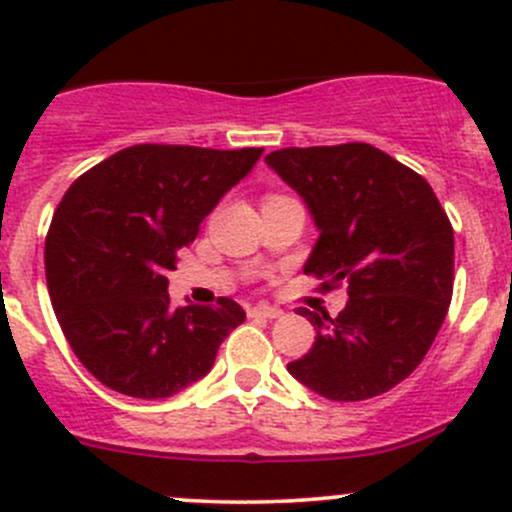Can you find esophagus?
Segmentation results:
<instances>
[{"instance_id":"obj_1","label":"esophagus","mask_w":512,"mask_h":512,"mask_svg":"<svg viewBox=\"0 0 512 512\" xmlns=\"http://www.w3.org/2000/svg\"><path fill=\"white\" fill-rule=\"evenodd\" d=\"M252 317H265V319H277L282 317V309L270 307V304H257V307H250Z\"/></svg>"}]
</instances>
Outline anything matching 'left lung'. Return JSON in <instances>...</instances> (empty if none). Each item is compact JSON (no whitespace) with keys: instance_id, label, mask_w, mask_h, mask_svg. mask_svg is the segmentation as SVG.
I'll list each match as a JSON object with an SVG mask.
<instances>
[{"instance_id":"1","label":"left lung","mask_w":512,"mask_h":512,"mask_svg":"<svg viewBox=\"0 0 512 512\" xmlns=\"http://www.w3.org/2000/svg\"><path fill=\"white\" fill-rule=\"evenodd\" d=\"M307 203L319 237L304 272L347 282L337 317L299 309L317 329L287 371L329 401L394 389L423 361L453 294V227L431 185L369 143L282 148L265 158Z\"/></svg>"}]
</instances>
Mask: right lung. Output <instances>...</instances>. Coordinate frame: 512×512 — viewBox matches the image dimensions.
<instances>
[{
  "label": "right lung",
  "instance_id": "add662e5",
  "mask_svg": "<svg viewBox=\"0 0 512 512\" xmlns=\"http://www.w3.org/2000/svg\"><path fill=\"white\" fill-rule=\"evenodd\" d=\"M265 148H123L74 180L44 247L46 285L66 342L108 389L168 399L215 364L245 309L173 307L168 272L220 198Z\"/></svg>",
  "mask_w": 512,
  "mask_h": 512
}]
</instances>
